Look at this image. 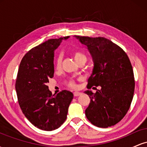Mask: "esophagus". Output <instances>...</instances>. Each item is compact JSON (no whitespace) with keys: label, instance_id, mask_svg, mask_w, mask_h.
<instances>
[{"label":"esophagus","instance_id":"1","mask_svg":"<svg viewBox=\"0 0 147 147\" xmlns=\"http://www.w3.org/2000/svg\"><path fill=\"white\" fill-rule=\"evenodd\" d=\"M81 94H82V93H81V92H77V91H76V92H73V95H74V96H75V97H77V96L80 95Z\"/></svg>","mask_w":147,"mask_h":147}]
</instances>
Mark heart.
<instances>
[{"mask_svg":"<svg viewBox=\"0 0 147 147\" xmlns=\"http://www.w3.org/2000/svg\"><path fill=\"white\" fill-rule=\"evenodd\" d=\"M72 55L73 56L74 59L77 62L79 61L80 60L85 59L86 60V57L84 55V53H82V52L79 51V50H74L72 52ZM61 62H62V58L61 56H58L56 58V59L55 61V70H60L61 68ZM66 84L68 87L70 88H75L77 87V84H76L75 79L74 78H69L68 80L66 81Z\"/></svg>","mask_w":147,"mask_h":147,"instance_id":"b5f03b06","label":"heart"}]
</instances>
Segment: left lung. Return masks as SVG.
I'll return each mask as SVG.
<instances>
[{
    "label": "left lung",
    "instance_id": "left-lung-1",
    "mask_svg": "<svg viewBox=\"0 0 147 147\" xmlns=\"http://www.w3.org/2000/svg\"><path fill=\"white\" fill-rule=\"evenodd\" d=\"M75 36L88 47L94 63L87 88L101 87L95 93L85 92L90 99L86 116L97 127L114 126L127 113L134 95V74L129 57L104 37Z\"/></svg>",
    "mask_w": 147,
    "mask_h": 147
}]
</instances>
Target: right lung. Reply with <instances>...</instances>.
I'll return each mask as SVG.
<instances>
[{"mask_svg":"<svg viewBox=\"0 0 147 147\" xmlns=\"http://www.w3.org/2000/svg\"><path fill=\"white\" fill-rule=\"evenodd\" d=\"M68 36L49 39L32 48L20 63L16 91L20 107L34 126L53 131L65 122L73 94L62 90L52 95L47 83L54 77V51Z\"/></svg>","mask_w":147,"mask_h":147,"instance_id":"add662e5","label":"right lung"}]
</instances>
